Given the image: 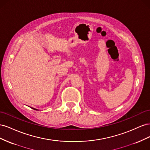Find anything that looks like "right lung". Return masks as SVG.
<instances>
[{"mask_svg": "<svg viewBox=\"0 0 150 150\" xmlns=\"http://www.w3.org/2000/svg\"><path fill=\"white\" fill-rule=\"evenodd\" d=\"M33 109H34V110H36V109H34V108H33Z\"/></svg>", "mask_w": 150, "mask_h": 150, "instance_id": "obj_1", "label": "right lung"}]
</instances>
